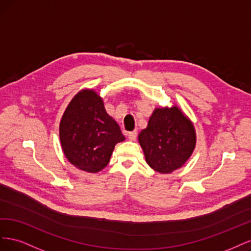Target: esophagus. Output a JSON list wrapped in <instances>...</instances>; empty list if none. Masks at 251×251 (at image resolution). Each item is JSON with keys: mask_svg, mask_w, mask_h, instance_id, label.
<instances>
[{"mask_svg": "<svg viewBox=\"0 0 251 251\" xmlns=\"http://www.w3.org/2000/svg\"><path fill=\"white\" fill-rule=\"evenodd\" d=\"M127 137H128V139H130V140L134 141L136 139V137H137V132H136V131L130 132V133L127 134Z\"/></svg>", "mask_w": 251, "mask_h": 251, "instance_id": "34e87169", "label": "esophagus"}]
</instances>
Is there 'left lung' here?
Masks as SVG:
<instances>
[{
  "instance_id": "8db88e82",
  "label": "left lung",
  "mask_w": 251,
  "mask_h": 251,
  "mask_svg": "<svg viewBox=\"0 0 251 251\" xmlns=\"http://www.w3.org/2000/svg\"><path fill=\"white\" fill-rule=\"evenodd\" d=\"M147 163L154 171L170 174L180 169L196 147V131L177 105L156 108L147 128L138 135Z\"/></svg>"
}]
</instances>
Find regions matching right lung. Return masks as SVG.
<instances>
[{
    "instance_id": "1",
    "label": "right lung",
    "mask_w": 251,
    "mask_h": 251,
    "mask_svg": "<svg viewBox=\"0 0 251 251\" xmlns=\"http://www.w3.org/2000/svg\"><path fill=\"white\" fill-rule=\"evenodd\" d=\"M66 158L75 168L97 173L108 165L116 143L126 138L94 90H81L68 104L59 124Z\"/></svg>"
}]
</instances>
